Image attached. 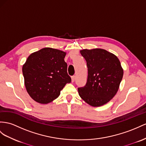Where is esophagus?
<instances>
[{
	"label": "esophagus",
	"mask_w": 146,
	"mask_h": 146,
	"mask_svg": "<svg viewBox=\"0 0 146 146\" xmlns=\"http://www.w3.org/2000/svg\"><path fill=\"white\" fill-rule=\"evenodd\" d=\"M74 80H75V76H72V81L73 82V83L74 81Z\"/></svg>",
	"instance_id": "34e87169"
}]
</instances>
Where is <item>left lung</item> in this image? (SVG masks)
Instances as JSON below:
<instances>
[{
	"label": "left lung",
	"instance_id": "left-lung-1",
	"mask_svg": "<svg viewBox=\"0 0 146 146\" xmlns=\"http://www.w3.org/2000/svg\"><path fill=\"white\" fill-rule=\"evenodd\" d=\"M81 55L87 63L88 76L84 87L78 88L81 98L92 107L109 102L117 94L123 70L117 56L102 48L83 49Z\"/></svg>",
	"mask_w": 146,
	"mask_h": 146
}]
</instances>
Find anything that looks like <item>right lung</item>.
I'll return each instance as SVG.
<instances>
[{
  "label": "right lung",
  "instance_id": "1",
  "mask_svg": "<svg viewBox=\"0 0 146 146\" xmlns=\"http://www.w3.org/2000/svg\"><path fill=\"white\" fill-rule=\"evenodd\" d=\"M66 52L50 47L31 54L23 65L25 85L36 102L47 104L57 99L72 81L64 60Z\"/></svg>",
  "mask_w": 146,
  "mask_h": 146
}]
</instances>
